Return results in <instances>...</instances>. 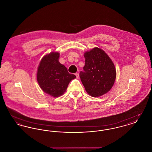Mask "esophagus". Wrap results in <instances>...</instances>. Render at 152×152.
<instances>
[{"label": "esophagus", "mask_w": 152, "mask_h": 152, "mask_svg": "<svg viewBox=\"0 0 152 152\" xmlns=\"http://www.w3.org/2000/svg\"><path fill=\"white\" fill-rule=\"evenodd\" d=\"M75 75H76V76L77 78H79V73H75Z\"/></svg>", "instance_id": "34e87169"}]
</instances>
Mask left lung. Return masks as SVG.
<instances>
[{
    "instance_id": "1",
    "label": "left lung",
    "mask_w": 152,
    "mask_h": 152,
    "mask_svg": "<svg viewBox=\"0 0 152 152\" xmlns=\"http://www.w3.org/2000/svg\"><path fill=\"white\" fill-rule=\"evenodd\" d=\"M84 56L86 63L80 77L87 94L97 97L108 93L116 78L113 62L105 51L98 47L85 52Z\"/></svg>"
}]
</instances>
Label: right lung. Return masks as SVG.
Masks as SVG:
<instances>
[{
	"instance_id": "add662e5",
	"label": "right lung",
	"mask_w": 152,
	"mask_h": 152,
	"mask_svg": "<svg viewBox=\"0 0 152 152\" xmlns=\"http://www.w3.org/2000/svg\"><path fill=\"white\" fill-rule=\"evenodd\" d=\"M60 53L52 52L42 58L37 71V81L44 92L53 97L66 92L69 83L76 77L58 61Z\"/></svg>"
}]
</instances>
